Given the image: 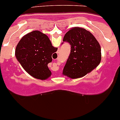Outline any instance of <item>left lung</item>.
<instances>
[{"instance_id":"obj_1","label":"left lung","mask_w":120,"mask_h":120,"mask_svg":"<svg viewBox=\"0 0 120 120\" xmlns=\"http://www.w3.org/2000/svg\"><path fill=\"white\" fill-rule=\"evenodd\" d=\"M63 41L71 46L70 54L63 71L64 75L71 79L81 77L100 63V46L94 36L86 29L72 28L66 33Z\"/></svg>"}]
</instances>
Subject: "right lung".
Masks as SVG:
<instances>
[{"label":"right lung","mask_w":120,"mask_h":120,"mask_svg":"<svg viewBox=\"0 0 120 120\" xmlns=\"http://www.w3.org/2000/svg\"><path fill=\"white\" fill-rule=\"evenodd\" d=\"M57 50L47 35L40 31L26 34L17 44L15 55L24 70L38 79L45 80L51 75L48 64L52 56Z\"/></svg>","instance_id":"obj_1"}]
</instances>
